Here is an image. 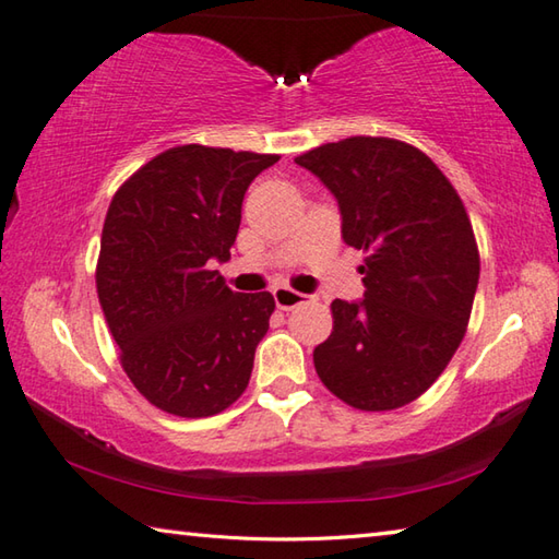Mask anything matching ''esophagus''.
Returning <instances> with one entry per match:
<instances>
[{
    "label": "esophagus",
    "instance_id": "obj_1",
    "mask_svg": "<svg viewBox=\"0 0 559 559\" xmlns=\"http://www.w3.org/2000/svg\"><path fill=\"white\" fill-rule=\"evenodd\" d=\"M306 298H308L306 293H298V290L286 288V286H281V288L273 290V300H276V306L281 310H293L296 306H300V302L306 300Z\"/></svg>",
    "mask_w": 559,
    "mask_h": 559
}]
</instances>
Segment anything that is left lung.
<instances>
[{
    "instance_id": "1",
    "label": "left lung",
    "mask_w": 559,
    "mask_h": 559,
    "mask_svg": "<svg viewBox=\"0 0 559 559\" xmlns=\"http://www.w3.org/2000/svg\"><path fill=\"white\" fill-rule=\"evenodd\" d=\"M296 163L335 194L345 243L367 253L365 298L333 300L316 372L355 409H400L439 380L466 335L480 273L466 206L402 140L345 138Z\"/></svg>"
}]
</instances>
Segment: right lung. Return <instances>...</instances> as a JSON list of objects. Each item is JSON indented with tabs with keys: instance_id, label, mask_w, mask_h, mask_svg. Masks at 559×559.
Wrapping results in <instances>:
<instances>
[{
	"instance_id": "add662e5",
	"label": "right lung",
	"mask_w": 559,
	"mask_h": 559,
	"mask_svg": "<svg viewBox=\"0 0 559 559\" xmlns=\"http://www.w3.org/2000/svg\"><path fill=\"white\" fill-rule=\"evenodd\" d=\"M278 155L179 145L120 185L96 266L98 300L135 390L167 414L200 419L243 394L276 308L269 290L236 293L231 257L249 185Z\"/></svg>"
}]
</instances>
